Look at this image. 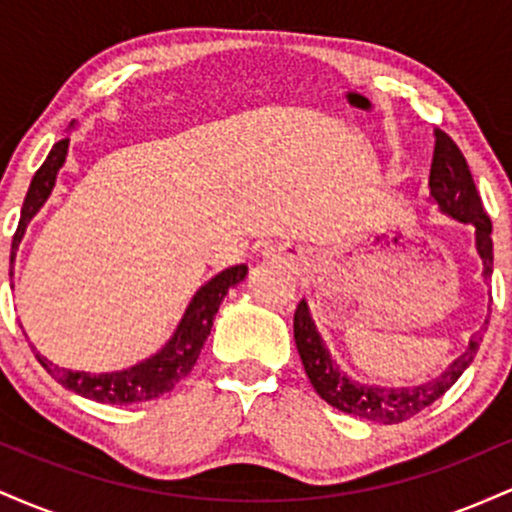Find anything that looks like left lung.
<instances>
[{
	"label": "left lung",
	"instance_id": "obj_1",
	"mask_svg": "<svg viewBox=\"0 0 512 512\" xmlns=\"http://www.w3.org/2000/svg\"><path fill=\"white\" fill-rule=\"evenodd\" d=\"M428 187H431L433 204H438V209L445 216L474 226V248L481 257V276H484V281H489L493 274L491 219L486 216L462 151L440 129H436V151H433ZM293 337H296L305 375L313 383L317 395L325 399L327 404H332L334 409L344 411V414H354L358 419L375 421V424L407 421L414 414H419L421 409H426L428 404L436 402L438 397H443L457 383L464 370L469 368L481 344V332L472 334L464 354L457 356L438 378L426 380L421 385L385 387L358 383L339 368L330 349L322 342L305 301L298 303L296 315H293Z\"/></svg>",
	"mask_w": 512,
	"mask_h": 512
}]
</instances>
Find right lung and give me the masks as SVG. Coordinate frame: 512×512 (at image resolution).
Wrapping results in <instances>:
<instances>
[{"mask_svg": "<svg viewBox=\"0 0 512 512\" xmlns=\"http://www.w3.org/2000/svg\"><path fill=\"white\" fill-rule=\"evenodd\" d=\"M69 127H74V122ZM67 149L69 139H60L50 149L43 166L35 170L31 187H28V195L23 199L19 228H16L14 240H11V264H14L16 250H19L21 240L26 236L28 223L43 209V204L48 202L52 190H55L57 173H60L64 161H67ZM245 274H248V267L245 264H236V267H228L216 276H211L207 284L192 296L190 305L185 308V315H182V320L178 322V327H175L173 337L168 339L166 346L161 351H156L154 356L134 363L132 368L115 370V373H86V370H69L55 366V363L40 354H35V358H38L40 366L48 370L57 383L86 399H96L101 404L149 402V399H156L163 392L173 390L190 373L192 366L197 363L199 351H202L204 342H207L221 301L226 298L228 289H233V286L245 279Z\"/></svg>", "mask_w": 512, "mask_h": 512, "instance_id": "1", "label": "right lung"}]
</instances>
